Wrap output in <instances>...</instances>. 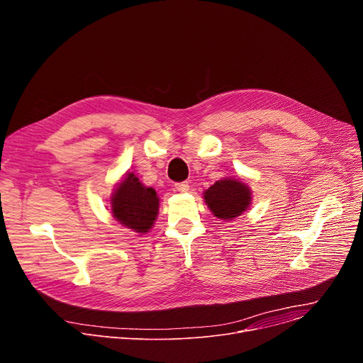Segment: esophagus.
Returning a JSON list of instances; mask_svg holds the SVG:
<instances>
[{
  "instance_id": "34e87169",
  "label": "esophagus",
  "mask_w": 363,
  "mask_h": 363,
  "mask_svg": "<svg viewBox=\"0 0 363 363\" xmlns=\"http://www.w3.org/2000/svg\"><path fill=\"white\" fill-rule=\"evenodd\" d=\"M175 188L179 192H186L189 189V184L188 182H178V184H175Z\"/></svg>"
}]
</instances>
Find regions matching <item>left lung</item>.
Here are the masks:
<instances>
[{
    "label": "left lung",
    "mask_w": 363,
    "mask_h": 363,
    "mask_svg": "<svg viewBox=\"0 0 363 363\" xmlns=\"http://www.w3.org/2000/svg\"><path fill=\"white\" fill-rule=\"evenodd\" d=\"M203 199L217 218L228 221L241 216L248 208L251 191L238 179L224 178L203 192Z\"/></svg>",
    "instance_id": "obj_1"
}]
</instances>
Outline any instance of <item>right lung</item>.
<instances>
[{"label": "right lung", "mask_w": 363, "mask_h": 363, "mask_svg": "<svg viewBox=\"0 0 363 363\" xmlns=\"http://www.w3.org/2000/svg\"><path fill=\"white\" fill-rule=\"evenodd\" d=\"M111 205L113 217L122 225L145 234L157 220L160 198L153 188L143 186L139 178L130 172L118 184Z\"/></svg>", "instance_id": "right-lung-1"}]
</instances>
